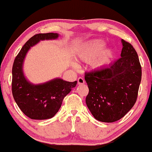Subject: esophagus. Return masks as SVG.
Wrapping results in <instances>:
<instances>
[{"label":"esophagus","instance_id":"obj_1","mask_svg":"<svg viewBox=\"0 0 152 152\" xmlns=\"http://www.w3.org/2000/svg\"><path fill=\"white\" fill-rule=\"evenodd\" d=\"M78 83L79 84V85H81V84L85 83V81H84L83 78H82V77L78 78Z\"/></svg>","mask_w":152,"mask_h":152}]
</instances>
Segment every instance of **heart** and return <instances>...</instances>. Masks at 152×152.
<instances>
[{"instance_id": "heart-1", "label": "heart", "mask_w": 152, "mask_h": 152, "mask_svg": "<svg viewBox=\"0 0 152 152\" xmlns=\"http://www.w3.org/2000/svg\"><path fill=\"white\" fill-rule=\"evenodd\" d=\"M105 42L102 39H94L84 43L78 49L76 56L85 62H90L92 68L100 69L110 63L113 56L111 48L104 49Z\"/></svg>"}]
</instances>
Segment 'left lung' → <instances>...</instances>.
Listing matches in <instances>:
<instances>
[{"label": "left lung", "mask_w": 152, "mask_h": 152, "mask_svg": "<svg viewBox=\"0 0 152 152\" xmlns=\"http://www.w3.org/2000/svg\"><path fill=\"white\" fill-rule=\"evenodd\" d=\"M122 44L119 59L109 66L85 74L89 89L86 103L98 121H118L130 110L137 98L142 67L132 45L124 39Z\"/></svg>", "instance_id": "obj_1"}]
</instances>
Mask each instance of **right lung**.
<instances>
[{"label":"right lung","instance_id":"right-lung-1","mask_svg":"<svg viewBox=\"0 0 152 152\" xmlns=\"http://www.w3.org/2000/svg\"><path fill=\"white\" fill-rule=\"evenodd\" d=\"M57 33L37 34L22 47L14 60L12 69V93L15 101L25 115L32 120L52 118L61 107L64 97L76 86L77 81L69 82L55 78L34 85L25 78L23 71L27 52L40 40L57 39Z\"/></svg>","mask_w":152,"mask_h":152}]
</instances>
